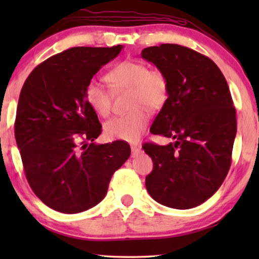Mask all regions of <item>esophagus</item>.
<instances>
[{"label":"esophagus","mask_w":259,"mask_h":259,"mask_svg":"<svg viewBox=\"0 0 259 259\" xmlns=\"http://www.w3.org/2000/svg\"><path fill=\"white\" fill-rule=\"evenodd\" d=\"M140 152H142V148H140L139 146H136V145L131 146V156L133 157L137 156Z\"/></svg>","instance_id":"obj_1"}]
</instances>
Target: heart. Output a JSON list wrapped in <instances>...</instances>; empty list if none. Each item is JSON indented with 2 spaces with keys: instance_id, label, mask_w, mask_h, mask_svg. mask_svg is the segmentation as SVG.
I'll use <instances>...</instances> for the list:
<instances>
[{
  "instance_id": "1",
  "label": "heart",
  "mask_w": 259,
  "mask_h": 259,
  "mask_svg": "<svg viewBox=\"0 0 259 259\" xmlns=\"http://www.w3.org/2000/svg\"><path fill=\"white\" fill-rule=\"evenodd\" d=\"M112 89L116 93L129 91L130 113L115 116L105 124L108 138L135 143L145 131L151 111H156L165 104L169 96V83L160 69H150L142 61H123L113 67L106 75ZM84 96L88 104L102 116L111 112V91L102 83L90 80Z\"/></svg>"
}]
</instances>
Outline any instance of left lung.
Instances as JSON below:
<instances>
[{
  "label": "left lung",
  "mask_w": 259,
  "mask_h": 259,
  "mask_svg": "<svg viewBox=\"0 0 259 259\" xmlns=\"http://www.w3.org/2000/svg\"><path fill=\"white\" fill-rule=\"evenodd\" d=\"M140 56L169 83L150 131L172 139L165 146L144 144L153 161L147 192L165 207L194 208L216 193L231 166L236 116L229 85L211 59L190 48L165 43Z\"/></svg>",
  "instance_id": "1"
}]
</instances>
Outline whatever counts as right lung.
<instances>
[{"label": "right lung", "instance_id": "obj_1", "mask_svg": "<svg viewBox=\"0 0 259 259\" xmlns=\"http://www.w3.org/2000/svg\"><path fill=\"white\" fill-rule=\"evenodd\" d=\"M122 48H71L35 67L21 89L17 146L30 188L56 211L77 213L98 204L129 159L128 143H94L102 124L84 96L87 83Z\"/></svg>", "mask_w": 259, "mask_h": 259}]
</instances>
